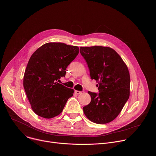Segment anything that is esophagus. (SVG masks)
<instances>
[{
    "mask_svg": "<svg viewBox=\"0 0 156 156\" xmlns=\"http://www.w3.org/2000/svg\"><path fill=\"white\" fill-rule=\"evenodd\" d=\"M75 94H80L81 93V91H75Z\"/></svg>",
    "mask_w": 156,
    "mask_h": 156,
    "instance_id": "34e87169",
    "label": "esophagus"
}]
</instances>
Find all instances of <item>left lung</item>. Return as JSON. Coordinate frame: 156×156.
<instances>
[{
	"instance_id": "left-lung-1",
	"label": "left lung",
	"mask_w": 156,
	"mask_h": 156,
	"mask_svg": "<svg viewBox=\"0 0 156 156\" xmlns=\"http://www.w3.org/2000/svg\"><path fill=\"white\" fill-rule=\"evenodd\" d=\"M92 80L98 82L99 93L88 91L91 102L83 107L91 122L104 124L114 120L120 113L129 96L130 77L121 57L108 47H81Z\"/></svg>"
}]
</instances>
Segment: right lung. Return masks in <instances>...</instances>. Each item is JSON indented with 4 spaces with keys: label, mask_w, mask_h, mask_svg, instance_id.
Masks as SVG:
<instances>
[{
    "label": "right lung",
    "mask_w": 156,
    "mask_h": 156,
    "mask_svg": "<svg viewBox=\"0 0 156 156\" xmlns=\"http://www.w3.org/2000/svg\"><path fill=\"white\" fill-rule=\"evenodd\" d=\"M79 53V48L61 42H48L31 56L23 77V86L34 112L43 118L58 115L73 94L57 81Z\"/></svg>",
    "instance_id": "add662e5"
}]
</instances>
